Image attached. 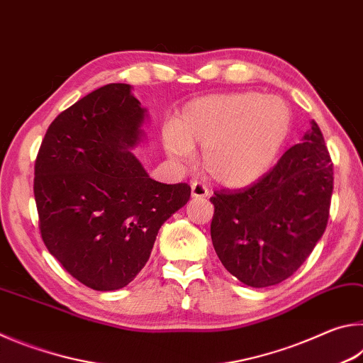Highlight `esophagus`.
<instances>
[{
	"mask_svg": "<svg viewBox=\"0 0 363 363\" xmlns=\"http://www.w3.org/2000/svg\"><path fill=\"white\" fill-rule=\"evenodd\" d=\"M190 189H192V196H195V199H205V196L210 195V190H208L203 182L194 181L190 184Z\"/></svg>",
	"mask_w": 363,
	"mask_h": 363,
	"instance_id": "esophagus-1",
	"label": "esophagus"
}]
</instances>
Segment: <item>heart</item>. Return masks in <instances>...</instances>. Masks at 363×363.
<instances>
[{
    "label": "heart",
    "instance_id": "obj_1",
    "mask_svg": "<svg viewBox=\"0 0 363 363\" xmlns=\"http://www.w3.org/2000/svg\"><path fill=\"white\" fill-rule=\"evenodd\" d=\"M291 125L290 108L277 96L227 93L189 102L174 125L163 131L168 155L177 163L203 145L201 163L214 181L242 187L266 173Z\"/></svg>",
    "mask_w": 363,
    "mask_h": 363
}]
</instances>
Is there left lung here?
<instances>
[{
	"label": "left lung",
	"instance_id": "8db88e82",
	"mask_svg": "<svg viewBox=\"0 0 363 363\" xmlns=\"http://www.w3.org/2000/svg\"><path fill=\"white\" fill-rule=\"evenodd\" d=\"M333 194V163L317 123L272 171L243 190H216L211 240L242 284L264 288L296 272L320 240Z\"/></svg>",
	"mask_w": 363,
	"mask_h": 363
}]
</instances>
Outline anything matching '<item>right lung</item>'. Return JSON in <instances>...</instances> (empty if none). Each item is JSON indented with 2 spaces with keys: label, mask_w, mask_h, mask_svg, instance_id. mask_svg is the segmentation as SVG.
<instances>
[{
  "label": "right lung",
  "mask_w": 363,
  "mask_h": 363,
  "mask_svg": "<svg viewBox=\"0 0 363 363\" xmlns=\"http://www.w3.org/2000/svg\"><path fill=\"white\" fill-rule=\"evenodd\" d=\"M131 89L110 83L64 110L35 163L43 242L72 277L97 291L133 281L160 227L190 199L187 184L153 181L131 152L149 118Z\"/></svg>",
  "instance_id": "right-lung-1"
}]
</instances>
